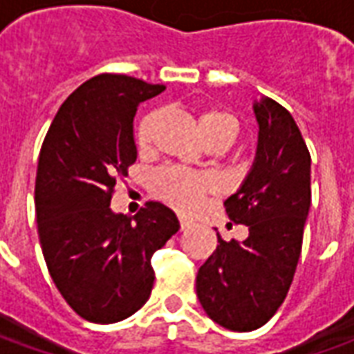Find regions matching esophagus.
<instances>
[{
  "label": "esophagus",
  "instance_id": "obj_1",
  "mask_svg": "<svg viewBox=\"0 0 354 354\" xmlns=\"http://www.w3.org/2000/svg\"><path fill=\"white\" fill-rule=\"evenodd\" d=\"M189 225H192V222H189V220H185V218H182V216H180V230H182V231L187 230Z\"/></svg>",
  "mask_w": 354,
  "mask_h": 354
}]
</instances>
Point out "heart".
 Instances as JSON below:
<instances>
[{
    "mask_svg": "<svg viewBox=\"0 0 354 354\" xmlns=\"http://www.w3.org/2000/svg\"><path fill=\"white\" fill-rule=\"evenodd\" d=\"M159 111L151 109L142 115L136 127V144L142 149L151 144ZM199 131L207 144L230 146L237 136L239 123L233 113L222 108H201ZM216 189V180L210 174H193L180 169H165L153 178V193L180 212H192L199 207L203 197Z\"/></svg>",
    "mask_w": 354,
    "mask_h": 354,
    "instance_id": "1",
    "label": "heart"
}]
</instances>
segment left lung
I'll use <instances>...</instances> for the list:
<instances>
[{"mask_svg":"<svg viewBox=\"0 0 354 354\" xmlns=\"http://www.w3.org/2000/svg\"><path fill=\"white\" fill-rule=\"evenodd\" d=\"M256 157L225 205L231 222L248 227L243 243L218 246L197 273V297L216 324L233 332L263 326L288 294L311 207V155L288 109L254 100Z\"/></svg>","mask_w":354,"mask_h":354,"instance_id":"left-lung-1","label":"left lung"}]
</instances>
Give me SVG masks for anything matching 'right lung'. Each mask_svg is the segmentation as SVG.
Returning a JSON list of instances; mask_svg holds the SVG:
<instances>
[{
  "mask_svg": "<svg viewBox=\"0 0 354 354\" xmlns=\"http://www.w3.org/2000/svg\"><path fill=\"white\" fill-rule=\"evenodd\" d=\"M162 91L129 75H96L66 98L41 146L35 214L43 258L58 292L88 322H119L146 304L151 256L180 230L157 201L134 218L109 207L117 178L136 161V108Z\"/></svg>",
  "mask_w": 354,
  "mask_h": 354,
  "instance_id": "obj_1",
  "label": "right lung"
}]
</instances>
